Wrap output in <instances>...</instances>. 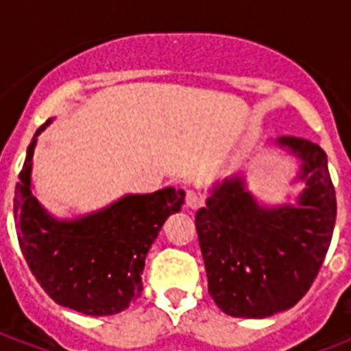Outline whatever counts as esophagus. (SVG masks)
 Segmentation results:
<instances>
[{"label": "esophagus", "instance_id": "esophagus-1", "mask_svg": "<svg viewBox=\"0 0 351 351\" xmlns=\"http://www.w3.org/2000/svg\"><path fill=\"white\" fill-rule=\"evenodd\" d=\"M186 206L189 209H197L204 206V195L197 191H187L186 193Z\"/></svg>", "mask_w": 351, "mask_h": 351}]
</instances>
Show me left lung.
Returning a JSON list of instances; mask_svg holds the SVG:
<instances>
[{
  "instance_id": "8db88e82",
  "label": "left lung",
  "mask_w": 351,
  "mask_h": 351,
  "mask_svg": "<svg viewBox=\"0 0 351 351\" xmlns=\"http://www.w3.org/2000/svg\"><path fill=\"white\" fill-rule=\"evenodd\" d=\"M277 142L302 160L308 187L299 206H258L233 176L217 184L195 217L209 295L231 317L262 319L297 304L332 242L337 200L326 153L306 138Z\"/></svg>"
}]
</instances>
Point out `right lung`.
Here are the masks:
<instances>
[{"instance_id":"add662e5","label":"right lung","mask_w":351,"mask_h":351,"mask_svg":"<svg viewBox=\"0 0 351 351\" xmlns=\"http://www.w3.org/2000/svg\"><path fill=\"white\" fill-rule=\"evenodd\" d=\"M36 131L14 193L16 233L29 269L54 302L85 315H114L142 293L145 256L186 193L165 187L129 195L104 211L58 222L30 191Z\"/></svg>"}]
</instances>
